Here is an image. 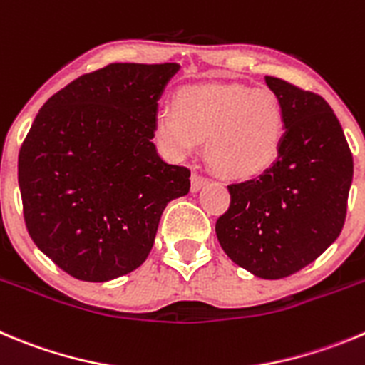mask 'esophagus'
<instances>
[{
    "instance_id": "esophagus-1",
    "label": "esophagus",
    "mask_w": 365,
    "mask_h": 365,
    "mask_svg": "<svg viewBox=\"0 0 365 365\" xmlns=\"http://www.w3.org/2000/svg\"><path fill=\"white\" fill-rule=\"evenodd\" d=\"M208 185V179L202 175H199V173H193L192 175V192H199L200 188H205V186Z\"/></svg>"
}]
</instances>
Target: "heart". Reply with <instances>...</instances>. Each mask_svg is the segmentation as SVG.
Segmentation results:
<instances>
[{
  "label": "heart",
  "mask_w": 365,
  "mask_h": 365,
  "mask_svg": "<svg viewBox=\"0 0 365 365\" xmlns=\"http://www.w3.org/2000/svg\"><path fill=\"white\" fill-rule=\"evenodd\" d=\"M153 133L168 157L182 160L208 137V155L235 179L273 166L286 139V106L272 88L240 83H205L180 88L173 108H160Z\"/></svg>",
  "instance_id": "1"
}]
</instances>
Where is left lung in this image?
<instances>
[{
	"label": "left lung",
	"instance_id": "left-lung-1",
	"mask_svg": "<svg viewBox=\"0 0 365 365\" xmlns=\"http://www.w3.org/2000/svg\"><path fill=\"white\" fill-rule=\"evenodd\" d=\"M264 79L286 106L282 152L257 179L228 186L232 205L215 232L237 266L275 280L312 264L340 235L353 155L326 99Z\"/></svg>",
	"mask_w": 365,
	"mask_h": 365
}]
</instances>
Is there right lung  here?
I'll list each match as a JSON object with an SVG mask.
<instances>
[{
	"label": "right lung",
	"mask_w": 365,
	"mask_h": 365,
	"mask_svg": "<svg viewBox=\"0 0 365 365\" xmlns=\"http://www.w3.org/2000/svg\"><path fill=\"white\" fill-rule=\"evenodd\" d=\"M180 66L112 63L41 106L19 150L23 215L34 244L63 272L108 282L141 266L190 170L153 139L159 99Z\"/></svg>",
	"instance_id": "1"
}]
</instances>
